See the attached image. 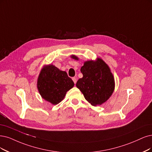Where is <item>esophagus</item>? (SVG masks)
<instances>
[{
	"label": "esophagus",
	"instance_id": "34e87169",
	"mask_svg": "<svg viewBox=\"0 0 152 152\" xmlns=\"http://www.w3.org/2000/svg\"><path fill=\"white\" fill-rule=\"evenodd\" d=\"M72 81H74L75 84H76V82H77V79H76V77H72Z\"/></svg>",
	"mask_w": 152,
	"mask_h": 152
}]
</instances>
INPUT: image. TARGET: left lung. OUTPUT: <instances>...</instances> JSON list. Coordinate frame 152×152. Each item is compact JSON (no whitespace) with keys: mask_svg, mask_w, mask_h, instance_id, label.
<instances>
[{"mask_svg":"<svg viewBox=\"0 0 152 152\" xmlns=\"http://www.w3.org/2000/svg\"><path fill=\"white\" fill-rule=\"evenodd\" d=\"M71 57L79 59L77 56ZM83 76L78 80L76 87L91 105L96 106L105 103L115 90V78L108 65L99 58L86 61L81 67Z\"/></svg>","mask_w":152,"mask_h":152,"instance_id":"obj_1","label":"left lung"}]
</instances>
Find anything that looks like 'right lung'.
<instances>
[{
    "label": "right lung",
    "mask_w": 152,
    "mask_h": 152,
    "mask_svg": "<svg viewBox=\"0 0 152 152\" xmlns=\"http://www.w3.org/2000/svg\"><path fill=\"white\" fill-rule=\"evenodd\" d=\"M74 85V82L66 71L59 70L52 64L43 66L37 81L41 97L53 105L59 103Z\"/></svg>",
    "instance_id": "right-lung-1"
}]
</instances>
